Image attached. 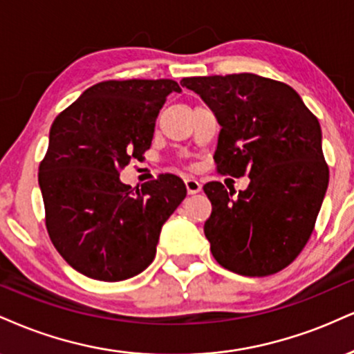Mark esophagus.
<instances>
[{
	"instance_id": "obj_1",
	"label": "esophagus",
	"mask_w": 354,
	"mask_h": 354,
	"mask_svg": "<svg viewBox=\"0 0 354 354\" xmlns=\"http://www.w3.org/2000/svg\"><path fill=\"white\" fill-rule=\"evenodd\" d=\"M185 185H186V189H188L189 194H196L201 191V183H199L196 178H186L185 180Z\"/></svg>"
}]
</instances>
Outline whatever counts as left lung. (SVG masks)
Segmentation results:
<instances>
[{
	"label": "left lung",
	"mask_w": 354,
	"mask_h": 354,
	"mask_svg": "<svg viewBox=\"0 0 354 354\" xmlns=\"http://www.w3.org/2000/svg\"><path fill=\"white\" fill-rule=\"evenodd\" d=\"M221 125L219 173L249 174L245 191L204 185L212 204L204 234L224 269L266 277L295 261L328 188L322 129L290 85L255 74L186 77Z\"/></svg>",
	"instance_id": "left-lung-1"
}]
</instances>
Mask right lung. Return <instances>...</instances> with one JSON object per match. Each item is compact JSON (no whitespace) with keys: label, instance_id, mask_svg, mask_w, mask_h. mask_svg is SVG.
<instances>
[{"label":"right lung","instance_id":"add662e5","mask_svg":"<svg viewBox=\"0 0 354 354\" xmlns=\"http://www.w3.org/2000/svg\"><path fill=\"white\" fill-rule=\"evenodd\" d=\"M178 82L107 80L57 115L39 165L50 241L72 269L104 282L138 275L153 262L166 219L186 198L176 174L133 191L120 169L150 148L155 122Z\"/></svg>","mask_w":354,"mask_h":354}]
</instances>
